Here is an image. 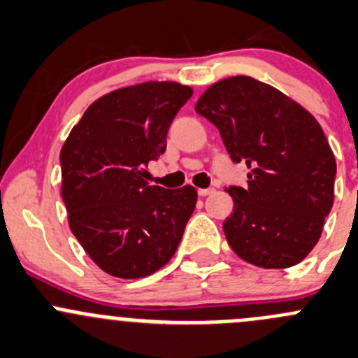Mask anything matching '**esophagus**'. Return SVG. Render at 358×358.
Returning <instances> with one entry per match:
<instances>
[{
  "mask_svg": "<svg viewBox=\"0 0 358 358\" xmlns=\"http://www.w3.org/2000/svg\"><path fill=\"white\" fill-rule=\"evenodd\" d=\"M210 193H214V187H200V189H198V194H200V196H207V194Z\"/></svg>",
  "mask_w": 358,
  "mask_h": 358,
  "instance_id": "obj_1",
  "label": "esophagus"
}]
</instances>
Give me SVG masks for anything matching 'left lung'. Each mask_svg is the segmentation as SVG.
I'll return each mask as SVG.
<instances>
[{"instance_id": "obj_1", "label": "left lung", "mask_w": 358, "mask_h": 358, "mask_svg": "<svg viewBox=\"0 0 358 358\" xmlns=\"http://www.w3.org/2000/svg\"><path fill=\"white\" fill-rule=\"evenodd\" d=\"M194 111L217 127L247 187L229 186L222 224L236 256L259 268H289L317 245L334 201L336 158L317 120L271 85L231 76L210 85Z\"/></svg>"}]
</instances>
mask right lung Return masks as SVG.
<instances>
[{"mask_svg": "<svg viewBox=\"0 0 358 358\" xmlns=\"http://www.w3.org/2000/svg\"><path fill=\"white\" fill-rule=\"evenodd\" d=\"M193 95L176 81H146L88 106L60 150L62 200L73 235L106 273L143 278L172 259L196 189L150 186L148 164Z\"/></svg>", "mask_w": 358, "mask_h": 358, "instance_id": "right-lung-1", "label": "right lung"}]
</instances>
